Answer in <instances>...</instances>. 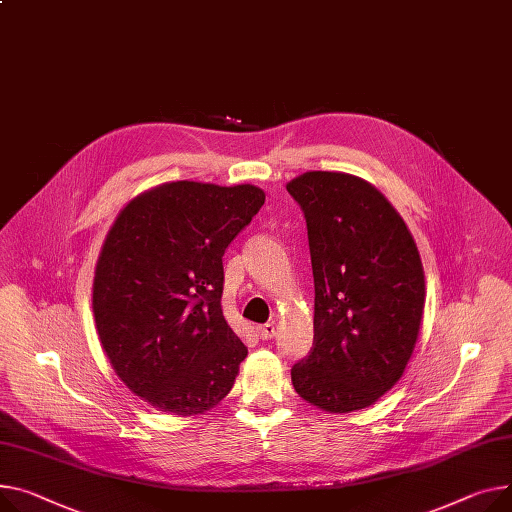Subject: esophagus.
Returning <instances> with one entry per match:
<instances>
[{
  "mask_svg": "<svg viewBox=\"0 0 512 512\" xmlns=\"http://www.w3.org/2000/svg\"><path fill=\"white\" fill-rule=\"evenodd\" d=\"M257 333H259L261 339H271V337H274V333H276V325H274V323L259 325V327H257Z\"/></svg>",
  "mask_w": 512,
  "mask_h": 512,
  "instance_id": "obj_1",
  "label": "esophagus"
}]
</instances>
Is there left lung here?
Returning <instances> with one entry per match:
<instances>
[{
  "mask_svg": "<svg viewBox=\"0 0 512 512\" xmlns=\"http://www.w3.org/2000/svg\"><path fill=\"white\" fill-rule=\"evenodd\" d=\"M306 218L315 278V337L292 366L296 393L319 410L372 405L410 362L426 282L410 228L368 181L309 170L286 185Z\"/></svg>",
  "mask_w": 512,
  "mask_h": 512,
  "instance_id": "left-lung-1",
  "label": "left lung"
}]
</instances>
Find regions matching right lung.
I'll list each match as a JSON object with an SVG mask.
<instances>
[{
    "label": "right lung",
    "mask_w": 512,
    "mask_h": 512,
    "mask_svg": "<svg viewBox=\"0 0 512 512\" xmlns=\"http://www.w3.org/2000/svg\"><path fill=\"white\" fill-rule=\"evenodd\" d=\"M265 201L255 185L173 181L135 195L102 243L92 311L125 387L170 416L232 389L247 346L222 313V255Z\"/></svg>",
    "instance_id": "obj_1"
}]
</instances>
